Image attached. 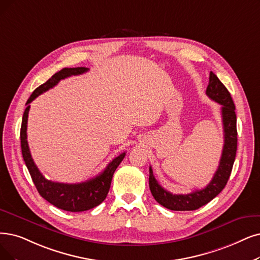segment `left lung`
Here are the masks:
<instances>
[{"label": "left lung", "mask_w": 260, "mask_h": 260, "mask_svg": "<svg viewBox=\"0 0 260 260\" xmlns=\"http://www.w3.org/2000/svg\"><path fill=\"white\" fill-rule=\"evenodd\" d=\"M206 95L222 106V120L224 129V146L219 168L212 180L202 190H194L189 194H172L166 191L154 178L151 166L149 168V188L154 200L165 208L174 211H191L208 204L219 194L230 179L237 151V117L236 108L230 91L212 71Z\"/></svg>", "instance_id": "8db88e82"}]
</instances>
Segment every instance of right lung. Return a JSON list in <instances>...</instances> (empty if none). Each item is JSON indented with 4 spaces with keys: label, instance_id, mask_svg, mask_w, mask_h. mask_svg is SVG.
<instances>
[{
    "label": "right lung",
    "instance_id": "add662e5",
    "mask_svg": "<svg viewBox=\"0 0 260 260\" xmlns=\"http://www.w3.org/2000/svg\"><path fill=\"white\" fill-rule=\"evenodd\" d=\"M88 71V68L77 67V68H63L52 76L43 85L37 87L33 94L26 101V108L23 113L21 130H20V140H21V150L23 160L26 168L29 172L30 177L36 186V189L40 196H43L50 204L57 207V208L70 211V212H81L89 210L94 207L100 205L109 193L111 181L113 178L114 172L116 171L117 166L120 164L122 159L126 155V152L120 153L118 157L113 159L107 168L101 174L96 176L85 182L81 183H60L46 179L43 174L40 173L34 160L30 155V151L27 144V117L29 111V103L32 102L40 94L54 87L60 80H64L71 76L82 75Z\"/></svg>",
    "mask_w": 260,
    "mask_h": 260
}]
</instances>
